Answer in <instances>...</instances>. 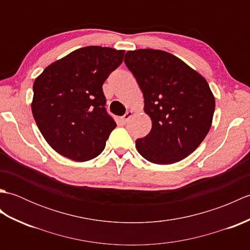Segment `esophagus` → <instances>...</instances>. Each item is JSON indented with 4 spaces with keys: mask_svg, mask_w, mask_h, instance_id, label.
I'll return each instance as SVG.
<instances>
[{
    "mask_svg": "<svg viewBox=\"0 0 250 250\" xmlns=\"http://www.w3.org/2000/svg\"><path fill=\"white\" fill-rule=\"evenodd\" d=\"M132 115H133V113H132V111H128V113H126V114L121 118L122 122H124V124H126V122H128V121L130 120Z\"/></svg>",
    "mask_w": 250,
    "mask_h": 250,
    "instance_id": "obj_1",
    "label": "esophagus"
}]
</instances>
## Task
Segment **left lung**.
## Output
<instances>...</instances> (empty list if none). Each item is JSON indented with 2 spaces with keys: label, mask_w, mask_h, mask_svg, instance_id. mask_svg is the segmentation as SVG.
I'll use <instances>...</instances> for the list:
<instances>
[{
  "label": "left lung",
  "mask_w": 250,
  "mask_h": 250,
  "mask_svg": "<svg viewBox=\"0 0 250 250\" xmlns=\"http://www.w3.org/2000/svg\"><path fill=\"white\" fill-rule=\"evenodd\" d=\"M125 65L144 95L150 117L149 134L135 141L142 157L156 164H172L192 153L208 133L215 97L206 79L169 52L128 51Z\"/></svg>",
  "instance_id": "1"
}]
</instances>
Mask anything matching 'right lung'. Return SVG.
Returning <instances> with one entry per match:
<instances>
[{
  "instance_id": "obj_1",
  "label": "right lung",
  "mask_w": 250,
  "mask_h": 250,
  "mask_svg": "<svg viewBox=\"0 0 250 250\" xmlns=\"http://www.w3.org/2000/svg\"><path fill=\"white\" fill-rule=\"evenodd\" d=\"M125 50L88 46L47 66L33 84L31 108L52 149L74 161L103 151L116 122L106 113L102 86L124 61Z\"/></svg>"
}]
</instances>
